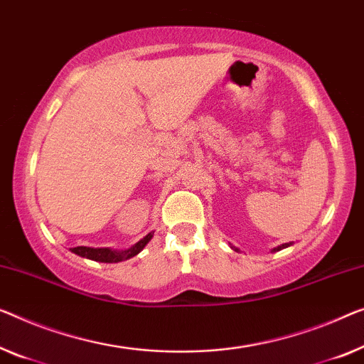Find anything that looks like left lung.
Returning a JSON list of instances; mask_svg holds the SVG:
<instances>
[{
  "label": "left lung",
  "instance_id": "1",
  "mask_svg": "<svg viewBox=\"0 0 364 364\" xmlns=\"http://www.w3.org/2000/svg\"><path fill=\"white\" fill-rule=\"evenodd\" d=\"M286 247H289V243H284V245H279L278 248H274V252H278V250H281V248H286Z\"/></svg>",
  "mask_w": 364,
  "mask_h": 364
}]
</instances>
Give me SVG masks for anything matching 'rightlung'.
Here are the masks:
<instances>
[{
    "label": "right lung",
    "instance_id": "add662e5",
    "mask_svg": "<svg viewBox=\"0 0 364 364\" xmlns=\"http://www.w3.org/2000/svg\"><path fill=\"white\" fill-rule=\"evenodd\" d=\"M151 237H154L151 234L145 235L142 240L137 242L134 247H130L129 250H124V252L111 250V248H90V247H75V248H72V252L80 255V257H83V258L95 259V262L117 263V262H122V259L132 258L137 253L142 252V248L151 240Z\"/></svg>",
    "mask_w": 364,
    "mask_h": 364
}]
</instances>
